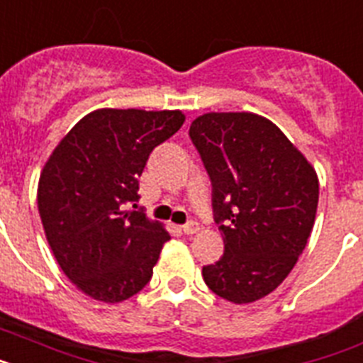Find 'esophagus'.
<instances>
[{"instance_id":"34e87169","label":"esophagus","mask_w":363,"mask_h":363,"mask_svg":"<svg viewBox=\"0 0 363 363\" xmlns=\"http://www.w3.org/2000/svg\"><path fill=\"white\" fill-rule=\"evenodd\" d=\"M199 230V223L197 221H188L186 225H182V233L184 234H196Z\"/></svg>"}]
</instances>
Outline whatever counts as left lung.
Instances as JSON below:
<instances>
[{
    "label": "left lung",
    "instance_id": "1",
    "mask_svg": "<svg viewBox=\"0 0 363 363\" xmlns=\"http://www.w3.org/2000/svg\"><path fill=\"white\" fill-rule=\"evenodd\" d=\"M188 135L212 182L225 242L203 279L230 303L262 299L306 247L319 199L315 169L277 125L251 112L203 114Z\"/></svg>",
    "mask_w": 363,
    "mask_h": 363
}]
</instances>
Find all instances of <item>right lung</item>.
Wrapping results in <instances>:
<instances>
[{"label": "right lung", "instance_id": "right-lung-1", "mask_svg": "<svg viewBox=\"0 0 363 363\" xmlns=\"http://www.w3.org/2000/svg\"><path fill=\"white\" fill-rule=\"evenodd\" d=\"M184 123L181 111L101 108L60 140L38 182L45 238L64 275L103 303L138 294L169 234L136 208L153 149Z\"/></svg>", "mask_w": 363, "mask_h": 363}]
</instances>
